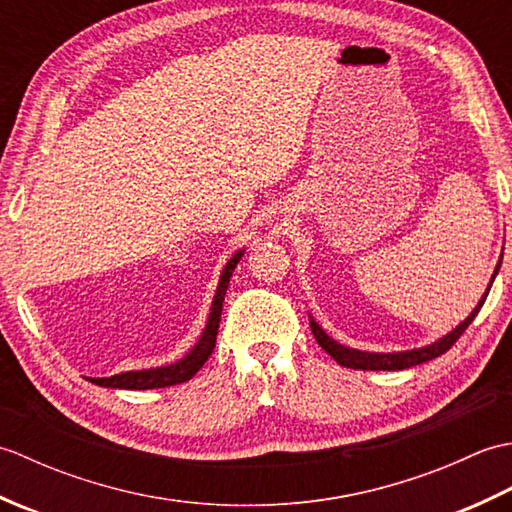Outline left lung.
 Returning a JSON list of instances; mask_svg holds the SVG:
<instances>
[{
    "label": "left lung",
    "mask_w": 512,
    "mask_h": 512,
    "mask_svg": "<svg viewBox=\"0 0 512 512\" xmlns=\"http://www.w3.org/2000/svg\"><path fill=\"white\" fill-rule=\"evenodd\" d=\"M499 266H502V259H499V264L495 268V275ZM495 275L491 277V286L495 281ZM491 286L486 288L484 297L480 299V303H477L475 310L466 317L458 328H455L453 332H449L447 336H442L440 341L431 343V345H424V347H418V350H409V352H391V354H378V352H361V350H352V347H345L341 343H336L334 339H330L328 334H325L321 330V325L317 321H310V328H312V334L314 339H317V343L323 347L325 352H328L336 363L343 365V367H350V369H383V372H396V369H407V367H413V365H420V363H427L431 361V358H438L440 354H444L447 350H451V345L460 339V336L464 334V330L469 328L471 321L477 317V312H480V308L484 306V301L488 297V292H491Z\"/></svg>",
    "instance_id": "1"
}]
</instances>
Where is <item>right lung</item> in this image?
Listing matches in <instances>:
<instances>
[{"mask_svg": "<svg viewBox=\"0 0 512 512\" xmlns=\"http://www.w3.org/2000/svg\"><path fill=\"white\" fill-rule=\"evenodd\" d=\"M244 250H237V253L228 259V264L222 270L220 284H217L213 306L209 312V321H206V328L200 336V341L195 343L193 350L182 358L178 363H171L165 367L156 369H140V372H125V374H114L110 378H90L94 385L101 387H112V389H158V387H171L187 383L189 378L200 372V367L209 361V356L215 347L217 339V328H220V317H222V303L228 288V281L233 277V270L239 259H242Z\"/></svg>", "mask_w": 512, "mask_h": 512, "instance_id": "1", "label": "right lung"}]
</instances>
